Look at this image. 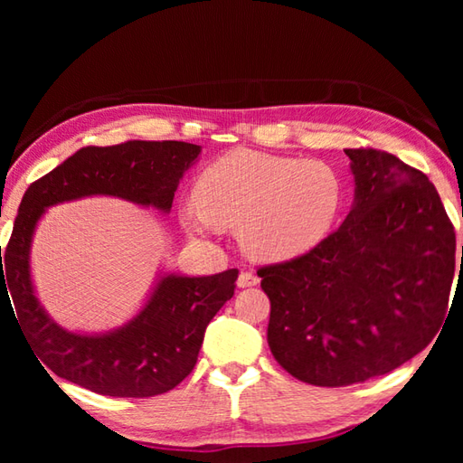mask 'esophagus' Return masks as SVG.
Masks as SVG:
<instances>
[{"instance_id": "esophagus-1", "label": "esophagus", "mask_w": 463, "mask_h": 463, "mask_svg": "<svg viewBox=\"0 0 463 463\" xmlns=\"http://www.w3.org/2000/svg\"><path fill=\"white\" fill-rule=\"evenodd\" d=\"M260 280H259V277L257 274H252V272H249V270H242L241 274H239V279H237V287L239 288H249V287H257Z\"/></svg>"}]
</instances>
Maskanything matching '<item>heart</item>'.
I'll return each mask as SVG.
<instances>
[{"mask_svg": "<svg viewBox=\"0 0 463 463\" xmlns=\"http://www.w3.org/2000/svg\"><path fill=\"white\" fill-rule=\"evenodd\" d=\"M196 204L181 209L189 232L211 224L237 229L242 250L260 262H287L317 249L346 201V183L328 161L234 151L206 166Z\"/></svg>", "mask_w": 463, "mask_h": 463, "instance_id": "b5f03b06", "label": "heart"}]
</instances>
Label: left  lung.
<instances>
[{"label": "left lung", "instance_id": "8db88e82", "mask_svg": "<svg viewBox=\"0 0 463 463\" xmlns=\"http://www.w3.org/2000/svg\"><path fill=\"white\" fill-rule=\"evenodd\" d=\"M344 153L354 203L340 229L259 270L272 356L326 388L382 376L424 350L444 322L456 270L454 226L428 176L383 151Z\"/></svg>", "mask_w": 463, "mask_h": 463}]
</instances>
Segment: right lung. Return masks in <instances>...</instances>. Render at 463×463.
Listing matches in <instances>:
<instances>
[{
  "instance_id": "add662e5",
  "label": "right lung",
  "mask_w": 463,
  "mask_h": 463,
  "mask_svg": "<svg viewBox=\"0 0 463 463\" xmlns=\"http://www.w3.org/2000/svg\"><path fill=\"white\" fill-rule=\"evenodd\" d=\"M201 151L199 145L183 141L83 146L29 184L4 264L0 247V298L2 290L12 297L15 318L42 360L39 364L59 378L103 396L149 398L173 390L193 372L206 326L232 298L237 269L211 277L161 270L141 310L123 326L73 332L49 317L37 298L32 242L49 206L87 196H115L169 214L176 186Z\"/></svg>"
}]
</instances>
